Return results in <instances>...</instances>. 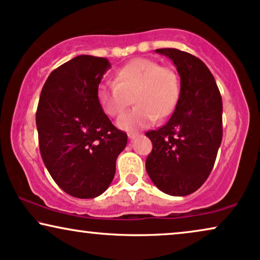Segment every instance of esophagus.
Wrapping results in <instances>:
<instances>
[{
    "instance_id": "34e87169",
    "label": "esophagus",
    "mask_w": 260,
    "mask_h": 260,
    "mask_svg": "<svg viewBox=\"0 0 260 260\" xmlns=\"http://www.w3.org/2000/svg\"><path fill=\"white\" fill-rule=\"evenodd\" d=\"M138 136H140V134H137V133H129V134H127V137H129V140H131V141L135 140V138L138 137Z\"/></svg>"
}]
</instances>
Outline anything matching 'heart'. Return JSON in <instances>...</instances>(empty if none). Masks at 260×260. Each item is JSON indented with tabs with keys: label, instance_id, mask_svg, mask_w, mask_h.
<instances>
[{
	"label": "heart",
	"instance_id": "obj_1",
	"mask_svg": "<svg viewBox=\"0 0 260 260\" xmlns=\"http://www.w3.org/2000/svg\"><path fill=\"white\" fill-rule=\"evenodd\" d=\"M180 95L177 73L149 58H135L119 68L113 83L100 85L96 99L101 110L111 118H118L131 104L135 109L118 120V126L135 131L153 124L157 118L170 116Z\"/></svg>",
	"mask_w": 260,
	"mask_h": 260
}]
</instances>
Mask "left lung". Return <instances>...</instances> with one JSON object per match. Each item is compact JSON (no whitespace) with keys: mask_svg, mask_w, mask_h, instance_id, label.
<instances>
[{"mask_svg":"<svg viewBox=\"0 0 260 260\" xmlns=\"http://www.w3.org/2000/svg\"><path fill=\"white\" fill-rule=\"evenodd\" d=\"M155 51L177 67L180 95L170 120L146 134L153 143L146 170L165 193L187 196L204 184L216 160L222 141V98L210 70L196 56L170 48Z\"/></svg>","mask_w":260,"mask_h":260,"instance_id":"left-lung-1","label":"left lung"}]
</instances>
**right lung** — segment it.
<instances>
[{
	"label": "right lung",
	"mask_w": 260,
	"mask_h": 260,
	"mask_svg": "<svg viewBox=\"0 0 260 260\" xmlns=\"http://www.w3.org/2000/svg\"><path fill=\"white\" fill-rule=\"evenodd\" d=\"M106 58L81 55L50 74L36 114L39 149L55 183L76 198L100 196L116 173L127 135L118 130L96 99Z\"/></svg>",
	"instance_id": "right-lung-1"
}]
</instances>
